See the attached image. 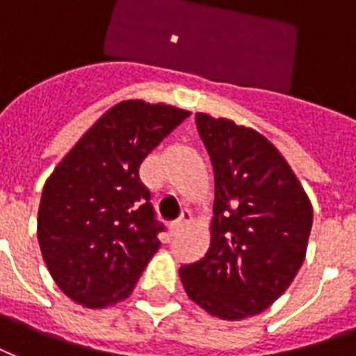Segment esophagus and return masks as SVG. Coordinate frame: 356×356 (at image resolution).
Segmentation results:
<instances>
[{
  "label": "esophagus",
  "instance_id": "esophagus-1",
  "mask_svg": "<svg viewBox=\"0 0 356 356\" xmlns=\"http://www.w3.org/2000/svg\"><path fill=\"white\" fill-rule=\"evenodd\" d=\"M191 212H189V210H184V212L180 213V218L176 219L175 223H172V225H170V229H172V232H180L181 229H184V227H188L189 223H191Z\"/></svg>",
  "mask_w": 356,
  "mask_h": 356
}]
</instances>
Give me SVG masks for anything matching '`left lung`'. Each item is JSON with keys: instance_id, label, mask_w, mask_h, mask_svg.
<instances>
[{"instance_id": "left-lung-1", "label": "left lung", "mask_w": 356, "mask_h": 356, "mask_svg": "<svg viewBox=\"0 0 356 356\" xmlns=\"http://www.w3.org/2000/svg\"><path fill=\"white\" fill-rule=\"evenodd\" d=\"M213 167L212 242L180 277L195 304L219 319L257 315L300 270L314 210L287 161L257 131L197 114Z\"/></svg>"}]
</instances>
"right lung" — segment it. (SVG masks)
<instances>
[{"label": "right lung", "instance_id": "add662e5", "mask_svg": "<svg viewBox=\"0 0 356 356\" xmlns=\"http://www.w3.org/2000/svg\"><path fill=\"white\" fill-rule=\"evenodd\" d=\"M188 116L144 101L112 106L44 184L37 238L50 276L76 304L106 308L127 298L159 250L165 225L138 168Z\"/></svg>", "mask_w": 356, "mask_h": 356}]
</instances>
